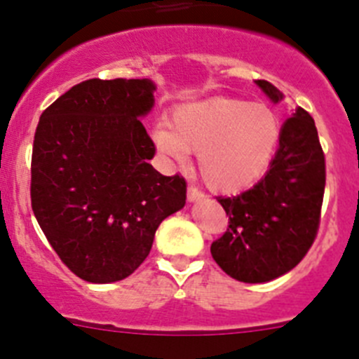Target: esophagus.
Listing matches in <instances>:
<instances>
[{"mask_svg": "<svg viewBox=\"0 0 359 359\" xmlns=\"http://www.w3.org/2000/svg\"><path fill=\"white\" fill-rule=\"evenodd\" d=\"M203 198H205V196H203V192L201 190L196 189V187H189V189H187V199H189V203L201 201Z\"/></svg>", "mask_w": 359, "mask_h": 359, "instance_id": "esophagus-1", "label": "esophagus"}]
</instances>
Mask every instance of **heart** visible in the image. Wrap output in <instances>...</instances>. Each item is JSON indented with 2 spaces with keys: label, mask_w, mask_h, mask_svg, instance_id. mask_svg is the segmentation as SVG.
I'll use <instances>...</instances> for the list:
<instances>
[{
  "label": "heart",
  "mask_w": 359,
  "mask_h": 359,
  "mask_svg": "<svg viewBox=\"0 0 359 359\" xmlns=\"http://www.w3.org/2000/svg\"><path fill=\"white\" fill-rule=\"evenodd\" d=\"M280 131L277 111L266 104L215 97L177 107L170 126L156 123L152 140L161 156L176 163L198 152L203 182L215 192L236 194L264 176Z\"/></svg>",
  "instance_id": "b5f03b06"
}]
</instances>
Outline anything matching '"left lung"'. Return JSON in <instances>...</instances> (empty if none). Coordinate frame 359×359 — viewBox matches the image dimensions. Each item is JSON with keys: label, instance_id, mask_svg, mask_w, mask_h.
Instances as JSON below:
<instances>
[{"label": "left lung", "instance_id": "1", "mask_svg": "<svg viewBox=\"0 0 359 359\" xmlns=\"http://www.w3.org/2000/svg\"><path fill=\"white\" fill-rule=\"evenodd\" d=\"M273 104L284 95L268 81H255ZM325 158L313 116L298 107L284 122L280 142L261 182L233 198H217L230 226L210 246L224 273L262 284L302 261L320 223Z\"/></svg>", "mask_w": 359, "mask_h": 359}]
</instances>
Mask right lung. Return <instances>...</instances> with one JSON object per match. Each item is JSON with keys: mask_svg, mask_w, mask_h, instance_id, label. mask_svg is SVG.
Wrapping results in <instances>:
<instances>
[{"mask_svg": "<svg viewBox=\"0 0 359 359\" xmlns=\"http://www.w3.org/2000/svg\"><path fill=\"white\" fill-rule=\"evenodd\" d=\"M149 79H90L43 111L32 151V210L61 261L86 282L129 277L158 226L185 207L183 177L149 160L140 118L154 107Z\"/></svg>", "mask_w": 359, "mask_h": 359, "instance_id": "add662e5", "label": "right lung"}]
</instances>
